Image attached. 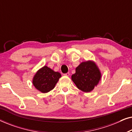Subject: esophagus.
Instances as JSON below:
<instances>
[{
	"instance_id": "esophagus-1",
	"label": "esophagus",
	"mask_w": 132,
	"mask_h": 132,
	"mask_svg": "<svg viewBox=\"0 0 132 132\" xmlns=\"http://www.w3.org/2000/svg\"><path fill=\"white\" fill-rule=\"evenodd\" d=\"M64 75L65 76H70V73H65V74H64Z\"/></svg>"
}]
</instances>
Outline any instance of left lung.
Wrapping results in <instances>:
<instances>
[{"label":"left lung","instance_id":"8db88e82","mask_svg":"<svg viewBox=\"0 0 132 132\" xmlns=\"http://www.w3.org/2000/svg\"><path fill=\"white\" fill-rule=\"evenodd\" d=\"M102 73L93 61L82 62L76 68L71 79L76 85L85 93H89L97 86L101 80Z\"/></svg>","mask_w":132,"mask_h":132}]
</instances>
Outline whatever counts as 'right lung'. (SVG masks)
I'll return each mask as SVG.
<instances>
[{
    "mask_svg": "<svg viewBox=\"0 0 132 132\" xmlns=\"http://www.w3.org/2000/svg\"><path fill=\"white\" fill-rule=\"evenodd\" d=\"M61 77V73L45 65L38 70L34 75L32 84L39 91L46 93L55 88Z\"/></svg>",
    "mask_w": 132,
    "mask_h": 132,
    "instance_id": "1",
    "label": "right lung"
}]
</instances>
